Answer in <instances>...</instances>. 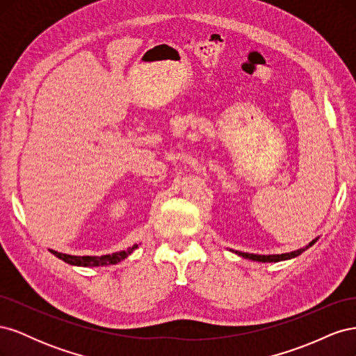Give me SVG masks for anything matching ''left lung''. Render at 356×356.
Instances as JSON below:
<instances>
[{"mask_svg": "<svg viewBox=\"0 0 356 356\" xmlns=\"http://www.w3.org/2000/svg\"><path fill=\"white\" fill-rule=\"evenodd\" d=\"M318 238H315L314 241H312L309 245H306L305 248H300V250L297 251H293V252H286V254H273V255H257V254H248V252H241V251H233L238 255L243 257V258H248V260H254V261H261V263H277V261H284V260H289V258H296L298 257L301 252H305L306 250H309V248L316 243Z\"/></svg>", "mask_w": 356, "mask_h": 356, "instance_id": "8db88e82", "label": "left lung"}]
</instances>
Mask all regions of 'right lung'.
Segmentation results:
<instances>
[{
    "instance_id": "right-lung-1",
    "label": "right lung",
    "mask_w": 356,
    "mask_h": 356,
    "mask_svg": "<svg viewBox=\"0 0 356 356\" xmlns=\"http://www.w3.org/2000/svg\"><path fill=\"white\" fill-rule=\"evenodd\" d=\"M138 248V245H134L132 248H127L126 251H118V252H113V254H106V255H101V257H95V255H68V254H62L58 251L50 250V252L53 255H56L58 258H60L62 261H65L71 266H81V267H99V266H110V264H117L120 263L124 258H127V255H131Z\"/></svg>"
}]
</instances>
